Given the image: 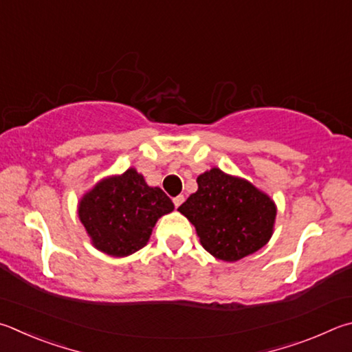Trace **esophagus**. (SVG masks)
<instances>
[{"label": "esophagus", "mask_w": 352, "mask_h": 352, "mask_svg": "<svg viewBox=\"0 0 352 352\" xmlns=\"http://www.w3.org/2000/svg\"><path fill=\"white\" fill-rule=\"evenodd\" d=\"M184 201V197L183 195H178V197H175L174 198V204H175V208H178L180 206V204Z\"/></svg>", "instance_id": "obj_1"}]
</instances>
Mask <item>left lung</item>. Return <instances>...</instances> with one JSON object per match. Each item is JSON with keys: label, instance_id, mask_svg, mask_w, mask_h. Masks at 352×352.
Here are the masks:
<instances>
[{"label": "left lung", "instance_id": "left-lung-1", "mask_svg": "<svg viewBox=\"0 0 352 352\" xmlns=\"http://www.w3.org/2000/svg\"><path fill=\"white\" fill-rule=\"evenodd\" d=\"M198 189L178 210L192 223L201 246L223 261H239L271 240L277 206L241 177L210 168L197 177Z\"/></svg>", "mask_w": 352, "mask_h": 352}]
</instances>
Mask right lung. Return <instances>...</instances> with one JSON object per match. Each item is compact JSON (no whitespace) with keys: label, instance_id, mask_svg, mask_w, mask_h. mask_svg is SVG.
Returning a JSON list of instances; mask_svg holds the SVG:
<instances>
[{"label":"right lung","instance_id":"obj_1","mask_svg":"<svg viewBox=\"0 0 352 352\" xmlns=\"http://www.w3.org/2000/svg\"><path fill=\"white\" fill-rule=\"evenodd\" d=\"M172 210L170 198L149 186L135 168L101 178L78 201V219L92 246L111 257L144 248L160 217Z\"/></svg>","mask_w":352,"mask_h":352}]
</instances>
